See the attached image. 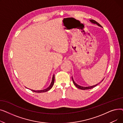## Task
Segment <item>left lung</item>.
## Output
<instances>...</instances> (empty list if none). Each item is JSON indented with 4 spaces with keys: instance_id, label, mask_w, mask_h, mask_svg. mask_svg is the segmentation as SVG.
<instances>
[{
    "instance_id": "left-lung-1",
    "label": "left lung",
    "mask_w": 123,
    "mask_h": 123,
    "mask_svg": "<svg viewBox=\"0 0 123 123\" xmlns=\"http://www.w3.org/2000/svg\"><path fill=\"white\" fill-rule=\"evenodd\" d=\"M90 21L92 23H93V24H94L97 25L98 26L101 27L102 28V26H101L99 23H98L97 22H96V21H95L94 20H93V19H91V20H90ZM72 79L73 82V83H74V84L75 85V86L77 88H79V89H81V90H88V89H92V88L95 87V86H96L97 85H98V84H96V85H94V86H89V87H83V86H80V85L77 84L74 81V79H73V77H72Z\"/></svg>"
}]
</instances>
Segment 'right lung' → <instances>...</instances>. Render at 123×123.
<instances>
[{"instance_id": "right-lung-1", "label": "right lung", "mask_w": 123, "mask_h": 123, "mask_svg": "<svg viewBox=\"0 0 123 123\" xmlns=\"http://www.w3.org/2000/svg\"><path fill=\"white\" fill-rule=\"evenodd\" d=\"M54 80H55V75H54L53 76L52 79V81H51V83L50 84V86L47 88L45 89H44V90H37V91H35V90H31L33 92H36V93H43V92H46L47 91H48L49 90H50L52 88V87H53V86L54 85Z\"/></svg>"}]
</instances>
